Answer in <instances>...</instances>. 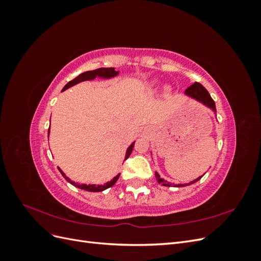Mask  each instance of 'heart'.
I'll return each instance as SVG.
<instances>
[{
    "mask_svg": "<svg viewBox=\"0 0 261 261\" xmlns=\"http://www.w3.org/2000/svg\"><path fill=\"white\" fill-rule=\"evenodd\" d=\"M159 84H160V81H159V80H152V81H150V82L147 84L146 89H147L148 91H153V90L156 89V87L159 86ZM171 91H172V87H171L170 85H164V86H163L162 92H163L164 96H168V94L171 93Z\"/></svg>",
    "mask_w": 261,
    "mask_h": 261,
    "instance_id": "b5f03b06",
    "label": "heart"
}]
</instances>
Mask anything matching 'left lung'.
<instances>
[{
	"mask_svg": "<svg viewBox=\"0 0 261 261\" xmlns=\"http://www.w3.org/2000/svg\"><path fill=\"white\" fill-rule=\"evenodd\" d=\"M185 96L189 97L191 99L196 100L197 102H199V103L203 105L204 107H207V108L210 109L211 111H212L213 113H215V114L217 113L215 101L212 100V98L210 97V94H209L208 90H207L206 88H204V87H203L201 84H199V83H194L192 86H189L188 88L185 90ZM201 177H202V175L199 176V177H197L196 179H194V180H192V181H189L188 184H172L171 181H168L167 179L162 178V177L160 176L159 173L155 172V178H156V180H158V183H160L161 185L168 186V187H170V186H173V187H184V186H188V185L196 183V181L199 180Z\"/></svg>",
	"mask_w": 261,
	"mask_h": 261,
	"instance_id": "obj_1",
	"label": "left lung"
}]
</instances>
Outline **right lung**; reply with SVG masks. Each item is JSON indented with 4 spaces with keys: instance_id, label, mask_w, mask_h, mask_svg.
<instances>
[{
    "instance_id": "right-lung-1",
    "label": "right lung",
    "mask_w": 261,
    "mask_h": 261,
    "mask_svg": "<svg viewBox=\"0 0 261 261\" xmlns=\"http://www.w3.org/2000/svg\"><path fill=\"white\" fill-rule=\"evenodd\" d=\"M118 73H120V72H116L114 67H109V68L102 67V68H98V69H94V70H88V72H85V73H83V74H81V75H78L76 78H74L73 81H70L69 83H67V84L64 86V88L62 89V91H64V90H66V89L70 88V87H73V86H75V85H77V84H80V83H82V82L93 81V80H96V78H100V80H110V78L116 77V76L118 75ZM49 135H50V128H49V132H48V137H49ZM134 145H135V141H134V143H132V144L128 146L127 150H126L125 159H124V160L127 159V158L130 155V153H132V151H133ZM59 171L61 172V174L63 175V177H64V178L68 181V183L74 185V186L77 187V188H81V189H84V191L92 192V193H98V192H103V191H106V189H108L109 187L113 186V185L116 183V180L118 179V177H120V173H118V174H117L116 176H114L110 181H107V183H105L103 185H96V184H89V185H87V184H77V183H75L74 180H72L69 177H67V176L65 175V173L63 172L60 168H59Z\"/></svg>"
}]
</instances>
